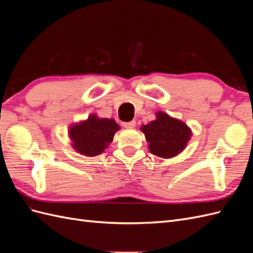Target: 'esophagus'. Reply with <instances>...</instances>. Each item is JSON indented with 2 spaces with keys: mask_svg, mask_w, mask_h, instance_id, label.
I'll list each match as a JSON object with an SVG mask.
<instances>
[{
  "mask_svg": "<svg viewBox=\"0 0 253 253\" xmlns=\"http://www.w3.org/2000/svg\"><path fill=\"white\" fill-rule=\"evenodd\" d=\"M121 126L126 127V128H132V127H134L136 126V122H135V120L128 121V122H121Z\"/></svg>",
  "mask_w": 253,
  "mask_h": 253,
  "instance_id": "34e87169",
  "label": "esophagus"
}]
</instances>
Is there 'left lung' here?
<instances>
[{
	"instance_id": "8db88e82",
	"label": "left lung",
	"mask_w": 253,
	"mask_h": 253,
	"mask_svg": "<svg viewBox=\"0 0 253 253\" xmlns=\"http://www.w3.org/2000/svg\"><path fill=\"white\" fill-rule=\"evenodd\" d=\"M157 119L142 126L141 131L149 142V150L153 155L170 158L176 156L186 148L190 139L191 129L180 120L158 112Z\"/></svg>"
}]
</instances>
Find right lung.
<instances>
[{
	"mask_svg": "<svg viewBox=\"0 0 253 253\" xmlns=\"http://www.w3.org/2000/svg\"><path fill=\"white\" fill-rule=\"evenodd\" d=\"M119 128L114 119H100L90 115L87 120L71 126L70 137L76 151L85 156H96L108 148Z\"/></svg>",
	"mask_w": 253,
	"mask_h": 253,
	"instance_id": "obj_1",
	"label": "right lung"
}]
</instances>
